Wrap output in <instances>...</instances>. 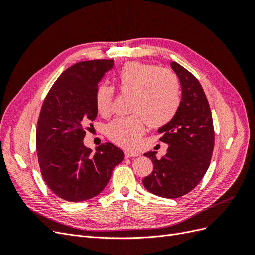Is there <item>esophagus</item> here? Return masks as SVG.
Returning <instances> with one entry per match:
<instances>
[{
  "label": "esophagus",
  "instance_id": "1",
  "mask_svg": "<svg viewBox=\"0 0 255 255\" xmlns=\"http://www.w3.org/2000/svg\"><path fill=\"white\" fill-rule=\"evenodd\" d=\"M125 156H126V158L135 157V156H138V153L132 152V151H125Z\"/></svg>",
  "mask_w": 255,
  "mask_h": 255
}]
</instances>
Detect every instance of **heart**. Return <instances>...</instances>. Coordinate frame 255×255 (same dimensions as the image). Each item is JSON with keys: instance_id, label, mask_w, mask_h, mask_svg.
Listing matches in <instances>:
<instances>
[{"instance_id": "b5f03b06", "label": "heart", "mask_w": 255, "mask_h": 255, "mask_svg": "<svg viewBox=\"0 0 255 255\" xmlns=\"http://www.w3.org/2000/svg\"><path fill=\"white\" fill-rule=\"evenodd\" d=\"M114 80L120 94L129 96L128 111L135 114L110 122L106 127V136L116 144L133 149L143 133V120L150 128H157L174 118L181 103L179 79L168 69L128 61L116 71ZM113 98L114 89L100 85L95 94L99 114H110Z\"/></svg>"}]
</instances>
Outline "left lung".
<instances>
[{
  "instance_id": "1",
  "label": "left lung",
  "mask_w": 255,
  "mask_h": 255,
  "mask_svg": "<svg viewBox=\"0 0 255 255\" xmlns=\"http://www.w3.org/2000/svg\"><path fill=\"white\" fill-rule=\"evenodd\" d=\"M180 80L182 99L174 118L161 127L160 141L169 144L167 154L157 159L156 152H148L153 171L142 180L151 194L175 199L188 194L203 179L215 144V132L210 104L201 84L184 67L172 61Z\"/></svg>"
}]
</instances>
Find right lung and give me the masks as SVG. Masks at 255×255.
Instances as JSON below:
<instances>
[{
	"instance_id": "1",
	"label": "right lung",
	"mask_w": 255,
	"mask_h": 255,
	"mask_svg": "<svg viewBox=\"0 0 255 255\" xmlns=\"http://www.w3.org/2000/svg\"><path fill=\"white\" fill-rule=\"evenodd\" d=\"M113 66V59H96L69 67L41 106L36 128L38 163L48 187L66 201L81 202L98 196L125 157L111 142L99 145L95 154L83 142L98 115V84Z\"/></svg>"
}]
</instances>
